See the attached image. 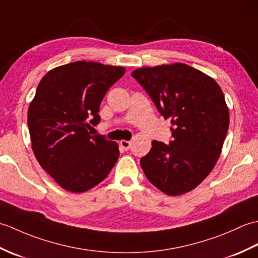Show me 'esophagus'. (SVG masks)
Segmentation results:
<instances>
[{
	"label": "esophagus",
	"mask_w": 258,
	"mask_h": 258,
	"mask_svg": "<svg viewBox=\"0 0 258 258\" xmlns=\"http://www.w3.org/2000/svg\"><path fill=\"white\" fill-rule=\"evenodd\" d=\"M131 144H132V143H131L130 141H125V140H123V141H120V142H119V145L122 146L125 151H128V150H130Z\"/></svg>",
	"instance_id": "1"
}]
</instances>
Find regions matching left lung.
Listing matches in <instances>:
<instances>
[{
  "label": "left lung",
  "instance_id": "1",
  "mask_svg": "<svg viewBox=\"0 0 258 258\" xmlns=\"http://www.w3.org/2000/svg\"><path fill=\"white\" fill-rule=\"evenodd\" d=\"M133 78L171 119L169 145L153 141L141 158L147 179L163 193L177 196L194 189L220 158L229 125L223 91L211 76L184 63L141 68Z\"/></svg>",
  "mask_w": 258,
  "mask_h": 258
}]
</instances>
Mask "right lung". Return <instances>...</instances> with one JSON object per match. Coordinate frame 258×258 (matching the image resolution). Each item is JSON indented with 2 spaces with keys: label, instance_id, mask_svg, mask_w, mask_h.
Segmentation results:
<instances>
[{
  "label": "right lung",
  "instance_id": "add662e5",
  "mask_svg": "<svg viewBox=\"0 0 258 258\" xmlns=\"http://www.w3.org/2000/svg\"><path fill=\"white\" fill-rule=\"evenodd\" d=\"M122 67L78 61L44 75L27 112L32 150L54 180L69 191L83 193L100 184L116 163L118 145L91 135L90 123H100V104Z\"/></svg>",
  "mask_w": 258,
  "mask_h": 258
}]
</instances>
